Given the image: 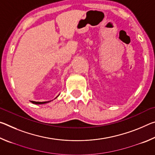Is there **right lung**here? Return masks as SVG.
Here are the masks:
<instances>
[{"label":"right lung","instance_id":"obj_1","mask_svg":"<svg viewBox=\"0 0 155 155\" xmlns=\"http://www.w3.org/2000/svg\"><path fill=\"white\" fill-rule=\"evenodd\" d=\"M59 96V94L58 96H57L55 98L56 99L57 97H58ZM52 101H53V100H52ZM52 101H44V102H38V101H30V102H31V103H33V104H46V103H50V102H51Z\"/></svg>","mask_w":155,"mask_h":155}]
</instances>
